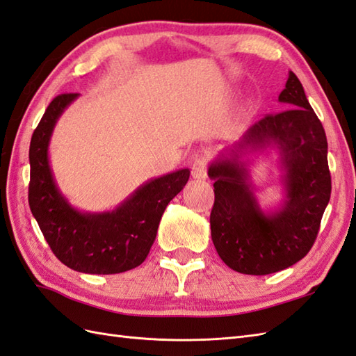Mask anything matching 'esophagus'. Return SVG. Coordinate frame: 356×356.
<instances>
[{
    "instance_id": "1",
    "label": "esophagus",
    "mask_w": 356,
    "mask_h": 356,
    "mask_svg": "<svg viewBox=\"0 0 356 356\" xmlns=\"http://www.w3.org/2000/svg\"><path fill=\"white\" fill-rule=\"evenodd\" d=\"M191 175L197 180H203V179L208 177V162H206V159H203V158L202 159H197L193 163Z\"/></svg>"
}]
</instances>
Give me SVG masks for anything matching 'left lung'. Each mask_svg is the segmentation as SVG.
I'll list each match as a JSON object with an SVG mask.
<instances>
[{
  "instance_id": "8db88e82",
  "label": "left lung",
  "mask_w": 356,
  "mask_h": 356,
  "mask_svg": "<svg viewBox=\"0 0 356 356\" xmlns=\"http://www.w3.org/2000/svg\"><path fill=\"white\" fill-rule=\"evenodd\" d=\"M279 102L290 109L254 122L208 170V176L216 180L212 243L222 262L243 275H270L305 258L330 198L325 129L293 71ZM267 146L280 153L286 193L280 208L270 213L262 211L255 200L242 161L249 149Z\"/></svg>"
}]
</instances>
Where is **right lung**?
<instances>
[{"instance_id": "right-lung-1", "label": "right lung", "mask_w": 356, "mask_h": 356, "mask_svg": "<svg viewBox=\"0 0 356 356\" xmlns=\"http://www.w3.org/2000/svg\"><path fill=\"white\" fill-rule=\"evenodd\" d=\"M77 97L57 95L33 131L29 204L48 245L66 267L88 275H115L145 261L162 213L186 185L189 170L145 181L113 211L81 212L72 208L54 180L48 147L57 120Z\"/></svg>"}]
</instances>
